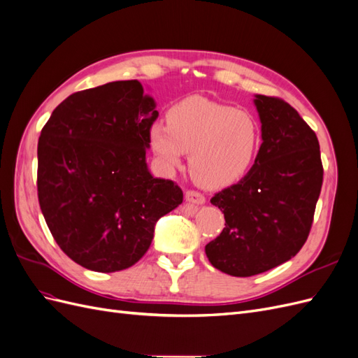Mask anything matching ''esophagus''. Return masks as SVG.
<instances>
[{"instance_id": "esophagus-1", "label": "esophagus", "mask_w": 358, "mask_h": 358, "mask_svg": "<svg viewBox=\"0 0 358 358\" xmlns=\"http://www.w3.org/2000/svg\"><path fill=\"white\" fill-rule=\"evenodd\" d=\"M185 199H187V201L194 203V204H203L206 201L203 194L199 191H194V189H188L185 192Z\"/></svg>"}]
</instances>
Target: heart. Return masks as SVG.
<instances>
[{
  "mask_svg": "<svg viewBox=\"0 0 358 358\" xmlns=\"http://www.w3.org/2000/svg\"><path fill=\"white\" fill-rule=\"evenodd\" d=\"M259 142L255 116L231 106L192 96L169 112V125L150 128V145L166 166L189 155V171L206 188L236 182L251 166Z\"/></svg>",
  "mask_w": 358,
  "mask_h": 358,
  "instance_id": "heart-1",
  "label": "heart"
}]
</instances>
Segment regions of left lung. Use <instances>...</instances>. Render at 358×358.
Segmentation results:
<instances>
[{"label": "left lung", "mask_w": 358, "mask_h": 358, "mask_svg": "<svg viewBox=\"0 0 358 358\" xmlns=\"http://www.w3.org/2000/svg\"><path fill=\"white\" fill-rule=\"evenodd\" d=\"M263 143L252 169L216 192L225 227L204 251L221 272L248 278L294 257L305 245L322 187L320 143L294 107L257 95Z\"/></svg>", "instance_id": "obj_1"}]
</instances>
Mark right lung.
<instances>
[{
  "label": "right lung",
  "mask_w": 358,
  "mask_h": 358,
  "mask_svg": "<svg viewBox=\"0 0 358 358\" xmlns=\"http://www.w3.org/2000/svg\"><path fill=\"white\" fill-rule=\"evenodd\" d=\"M138 80L71 94L37 148V194L53 239L74 263L110 273L136 264L155 222L182 203L178 183L146 166L155 101Z\"/></svg>",
  "instance_id": "right-lung-1"
}]
</instances>
